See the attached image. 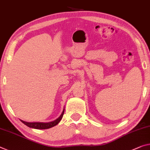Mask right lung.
Listing matches in <instances>:
<instances>
[{"label":"right lung","instance_id":"add662e5","mask_svg":"<svg viewBox=\"0 0 150 150\" xmlns=\"http://www.w3.org/2000/svg\"><path fill=\"white\" fill-rule=\"evenodd\" d=\"M64 113V109L63 110L62 114L60 116H59L57 119L55 120L54 121L48 122V123H44V122H24L23 120H21V121L23 122L24 124H25L29 127H32V128L34 129H48L50 128V127L55 126L56 125H57L61 120H62Z\"/></svg>","mask_w":150,"mask_h":150}]
</instances>
